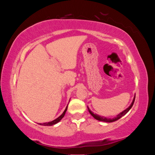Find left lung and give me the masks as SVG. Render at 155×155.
I'll use <instances>...</instances> for the list:
<instances>
[{
  "instance_id": "8db88e82",
  "label": "left lung",
  "mask_w": 155,
  "mask_h": 155,
  "mask_svg": "<svg viewBox=\"0 0 155 155\" xmlns=\"http://www.w3.org/2000/svg\"><path fill=\"white\" fill-rule=\"evenodd\" d=\"M135 95L134 96V98H133V102H132V103H131L130 105L128 107L127 109H125L124 111H123L122 112H121V113H120V114H119L118 115H117L116 117H114V118H112V119L111 118H107V117H104V116H101V115H97V114H94V113L91 111L90 109H89L88 107H87V109H88L89 112H90V114L91 115H92V116L96 120H99V121L105 122H113L116 121V120H119L120 117H122L123 116V115H124L125 114H127V113L128 112V111H129V110L131 109V107H133V103H134V102H135Z\"/></svg>"
}]
</instances>
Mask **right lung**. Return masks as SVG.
I'll use <instances>...</instances> for the list:
<instances>
[{"label": "right lung", "instance_id": "right-lung-1", "mask_svg": "<svg viewBox=\"0 0 155 155\" xmlns=\"http://www.w3.org/2000/svg\"><path fill=\"white\" fill-rule=\"evenodd\" d=\"M68 105H67V107H66V108H65V111H64V113H63V114L60 115L59 117H57V119H55V120H52V121H51V122H45V123H43V124H41V123H40V125H42V126H52V125H54V124H57V123H58L60 120H61L63 117H64V115H65V112H66V111H67V109H68Z\"/></svg>", "mask_w": 155, "mask_h": 155}]
</instances>
